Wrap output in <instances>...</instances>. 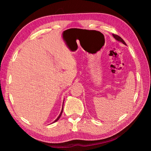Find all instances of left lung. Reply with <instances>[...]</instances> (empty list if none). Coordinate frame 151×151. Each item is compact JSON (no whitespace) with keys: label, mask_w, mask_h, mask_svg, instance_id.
<instances>
[{"label":"left lung","mask_w":151,"mask_h":151,"mask_svg":"<svg viewBox=\"0 0 151 151\" xmlns=\"http://www.w3.org/2000/svg\"><path fill=\"white\" fill-rule=\"evenodd\" d=\"M112 35H113V36H114V37L115 38V40H117L118 41H120V42H122V43H123V44H124V45H127V44H126V43H125L124 42V40H123V39H122V38L120 37V36H117V35H116V34H112Z\"/></svg>","instance_id":"8db88e82"}]
</instances>
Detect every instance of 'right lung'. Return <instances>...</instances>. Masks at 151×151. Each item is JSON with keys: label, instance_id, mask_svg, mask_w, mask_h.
<instances>
[{"label": "right lung", "instance_id": "add662e5", "mask_svg": "<svg viewBox=\"0 0 151 151\" xmlns=\"http://www.w3.org/2000/svg\"><path fill=\"white\" fill-rule=\"evenodd\" d=\"M63 107H62V111H61V113H60V114L59 115V116L58 117V118L56 119L55 120V121H54V122H53V123H55V122H56L60 118V117H61V115H62V112H63Z\"/></svg>", "mask_w": 151, "mask_h": 151}]
</instances>
